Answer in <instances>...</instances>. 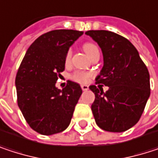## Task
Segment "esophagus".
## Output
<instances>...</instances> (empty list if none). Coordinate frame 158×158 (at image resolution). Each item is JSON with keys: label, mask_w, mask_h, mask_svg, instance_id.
<instances>
[{"label": "esophagus", "mask_w": 158, "mask_h": 158, "mask_svg": "<svg viewBox=\"0 0 158 158\" xmlns=\"http://www.w3.org/2000/svg\"><path fill=\"white\" fill-rule=\"evenodd\" d=\"M81 89H82V90H88L89 89V86L85 85V84H82L81 85Z\"/></svg>", "instance_id": "obj_1"}]
</instances>
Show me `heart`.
<instances>
[{
	"instance_id": "obj_1",
	"label": "heart",
	"mask_w": 158,
	"mask_h": 158,
	"mask_svg": "<svg viewBox=\"0 0 158 158\" xmlns=\"http://www.w3.org/2000/svg\"><path fill=\"white\" fill-rule=\"evenodd\" d=\"M83 48L85 50V52L87 53V55L89 56L95 50H97L98 48L96 45L92 44V43H86L83 45ZM71 56H72V50L69 48L67 53H66V56H65V63L66 65L69 64L70 63V60H71ZM92 76V74L89 71H84V70H77L75 71L74 73H72L71 75V79H73L74 81L76 82H79V83H86L89 81V79H90V77Z\"/></svg>"
}]
</instances>
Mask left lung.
Returning <instances> with one entry per match:
<instances>
[{
  "instance_id": "1",
  "label": "left lung",
  "mask_w": 158,
  "mask_h": 158,
  "mask_svg": "<svg viewBox=\"0 0 158 158\" xmlns=\"http://www.w3.org/2000/svg\"><path fill=\"white\" fill-rule=\"evenodd\" d=\"M89 35L102 49L103 67L96 84L109 87L106 92L89 86L95 94L91 110L104 131L124 132L139 121L150 96L149 72L138 51L125 37L105 30H90Z\"/></svg>"
}]
</instances>
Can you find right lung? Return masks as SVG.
Here are the masks:
<instances>
[{"label": "right lung", "instance_id": "1", "mask_svg": "<svg viewBox=\"0 0 158 158\" xmlns=\"http://www.w3.org/2000/svg\"><path fill=\"white\" fill-rule=\"evenodd\" d=\"M83 35L77 30H53L40 35L27 49L15 78L17 103L35 132L51 135L70 123L82 89L69 80L63 89L56 82L65 69V56Z\"/></svg>", "mask_w": 158, "mask_h": 158}]
</instances>
